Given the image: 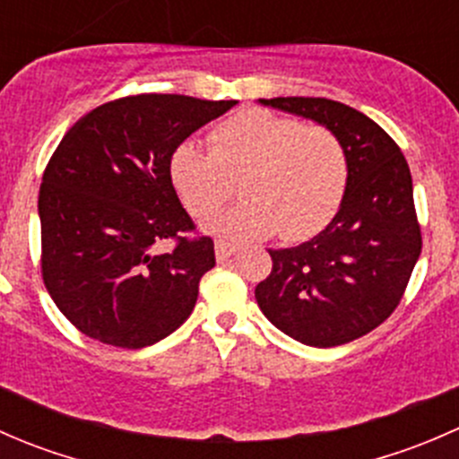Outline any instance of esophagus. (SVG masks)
Wrapping results in <instances>:
<instances>
[{"label":"esophagus","mask_w":459,"mask_h":459,"mask_svg":"<svg viewBox=\"0 0 459 459\" xmlns=\"http://www.w3.org/2000/svg\"><path fill=\"white\" fill-rule=\"evenodd\" d=\"M235 253H238V247L230 242H221V239H217L215 242V257L220 259V262H224V259L233 257Z\"/></svg>","instance_id":"34e87169"}]
</instances>
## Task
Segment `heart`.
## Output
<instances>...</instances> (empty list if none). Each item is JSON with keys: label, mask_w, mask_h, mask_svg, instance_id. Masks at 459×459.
<instances>
[{"label": "heart", "mask_w": 459, "mask_h": 459, "mask_svg": "<svg viewBox=\"0 0 459 459\" xmlns=\"http://www.w3.org/2000/svg\"><path fill=\"white\" fill-rule=\"evenodd\" d=\"M170 182L193 215H208L239 179L242 204L217 212L204 229L247 242L307 239L328 224L349 178L344 146L328 128L268 110H242L211 133V148L186 140L170 155Z\"/></svg>", "instance_id": "heart-1"}]
</instances>
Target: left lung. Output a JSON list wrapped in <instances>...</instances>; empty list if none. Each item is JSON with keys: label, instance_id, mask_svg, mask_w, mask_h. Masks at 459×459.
Wrapping results in <instances>:
<instances>
[{"label": "left lung", "instance_id": "left-lung-1", "mask_svg": "<svg viewBox=\"0 0 459 459\" xmlns=\"http://www.w3.org/2000/svg\"><path fill=\"white\" fill-rule=\"evenodd\" d=\"M259 104L328 128L349 161L331 224L299 247L268 248L273 271L255 289L259 311L316 349L358 340L395 311L422 251L409 164L382 126L340 101L273 97Z\"/></svg>", "mask_w": 459, "mask_h": 459}]
</instances>
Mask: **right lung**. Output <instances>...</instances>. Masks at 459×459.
Wrapping results in <instances>:
<instances>
[{"label":"right lung","instance_id":"1","mask_svg":"<svg viewBox=\"0 0 459 459\" xmlns=\"http://www.w3.org/2000/svg\"><path fill=\"white\" fill-rule=\"evenodd\" d=\"M238 104L133 95L97 106L59 142L39 188L41 275L68 322L101 344L143 349L182 326L215 266L211 238L173 182L170 155ZM161 238H178L157 254Z\"/></svg>","mask_w":459,"mask_h":459}]
</instances>
